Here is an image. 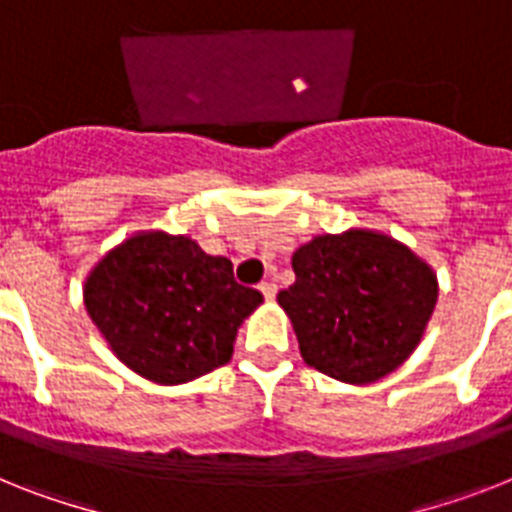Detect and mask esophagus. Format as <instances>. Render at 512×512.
<instances>
[{"label":"esophagus","instance_id":"obj_1","mask_svg":"<svg viewBox=\"0 0 512 512\" xmlns=\"http://www.w3.org/2000/svg\"><path fill=\"white\" fill-rule=\"evenodd\" d=\"M259 290L264 293L266 301H274V295H277V285H274V282H261Z\"/></svg>","mask_w":512,"mask_h":512}]
</instances>
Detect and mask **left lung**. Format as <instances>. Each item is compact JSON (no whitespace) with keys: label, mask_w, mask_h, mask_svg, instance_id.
<instances>
[{"label":"left lung","mask_w":512,"mask_h":512,"mask_svg":"<svg viewBox=\"0 0 512 512\" xmlns=\"http://www.w3.org/2000/svg\"><path fill=\"white\" fill-rule=\"evenodd\" d=\"M295 282L277 303L308 366L369 384L408 361L437 306V274L374 230L316 235L293 253Z\"/></svg>","instance_id":"obj_1"}]
</instances>
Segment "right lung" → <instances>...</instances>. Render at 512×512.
Here are the masks:
<instances>
[{"instance_id":"add662e5","label":"right lung","mask_w":512,"mask_h":512,"mask_svg":"<svg viewBox=\"0 0 512 512\" xmlns=\"http://www.w3.org/2000/svg\"><path fill=\"white\" fill-rule=\"evenodd\" d=\"M261 293L232 277V261L196 240L135 232L88 274L83 303L128 369L156 384H183L225 366L238 327Z\"/></svg>"}]
</instances>
